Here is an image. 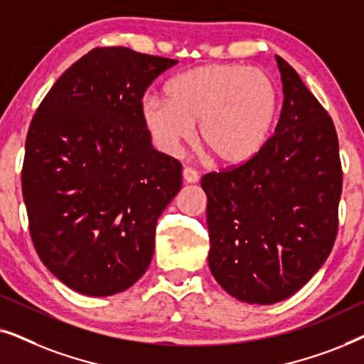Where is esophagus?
<instances>
[{"label":"esophagus","mask_w":364,"mask_h":364,"mask_svg":"<svg viewBox=\"0 0 364 364\" xmlns=\"http://www.w3.org/2000/svg\"><path fill=\"white\" fill-rule=\"evenodd\" d=\"M182 177H183V181H186L187 183H196V182H198V178H200V176H198V172L193 171V168H191V167L183 168Z\"/></svg>","instance_id":"obj_1"}]
</instances>
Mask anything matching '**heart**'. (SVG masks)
Here are the masks:
<instances>
[{
	"label": "heart",
	"instance_id": "heart-1",
	"mask_svg": "<svg viewBox=\"0 0 364 364\" xmlns=\"http://www.w3.org/2000/svg\"><path fill=\"white\" fill-rule=\"evenodd\" d=\"M166 101L147 97L142 122L154 146L177 156L196 137L217 162L238 166L265 146L278 92L270 76L242 64H205L167 82Z\"/></svg>",
	"mask_w": 364,
	"mask_h": 364
}]
</instances>
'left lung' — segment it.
<instances>
[{
	"instance_id": "obj_1",
	"label": "left lung",
	"mask_w": 364,
	"mask_h": 364,
	"mask_svg": "<svg viewBox=\"0 0 364 364\" xmlns=\"http://www.w3.org/2000/svg\"><path fill=\"white\" fill-rule=\"evenodd\" d=\"M283 107L275 134L240 166L202 177L215 280L237 300L272 305L296 293L331 253L343 171L335 124L277 56Z\"/></svg>"
}]
</instances>
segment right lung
<instances>
[{
	"label": "right lung",
	"mask_w": 364,
	"mask_h": 364,
	"mask_svg": "<svg viewBox=\"0 0 364 364\" xmlns=\"http://www.w3.org/2000/svg\"><path fill=\"white\" fill-rule=\"evenodd\" d=\"M176 59L96 48L39 104L21 171L29 235L54 277L87 296L127 290L154 255L182 164L152 147L142 97Z\"/></svg>",
	"instance_id": "add662e5"
}]
</instances>
